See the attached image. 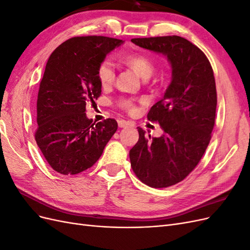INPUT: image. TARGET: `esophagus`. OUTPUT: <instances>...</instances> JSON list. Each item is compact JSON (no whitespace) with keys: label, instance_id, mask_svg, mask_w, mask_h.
Instances as JSON below:
<instances>
[{"label":"esophagus","instance_id":"34e87169","mask_svg":"<svg viewBox=\"0 0 250 250\" xmlns=\"http://www.w3.org/2000/svg\"><path fill=\"white\" fill-rule=\"evenodd\" d=\"M118 125L120 128H124V127H128V126H132V124L130 122H128V121L125 120H120L118 122Z\"/></svg>","mask_w":250,"mask_h":250}]
</instances>
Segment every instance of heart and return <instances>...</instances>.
Segmentation results:
<instances>
[{
    "mask_svg": "<svg viewBox=\"0 0 250 250\" xmlns=\"http://www.w3.org/2000/svg\"><path fill=\"white\" fill-rule=\"evenodd\" d=\"M121 62L130 69L143 79H148L151 77L153 71H154V63L148 56L143 54H128L120 58ZM97 77L99 80L102 87L107 88L112 85L113 81H115L116 73L115 67L112 63L108 60L101 62L100 65L98 66L97 70ZM122 106L128 110H133L134 106L133 103L129 100L122 101Z\"/></svg>",
    "mask_w": 250,
    "mask_h": 250,
    "instance_id": "1",
    "label": "heart"
}]
</instances>
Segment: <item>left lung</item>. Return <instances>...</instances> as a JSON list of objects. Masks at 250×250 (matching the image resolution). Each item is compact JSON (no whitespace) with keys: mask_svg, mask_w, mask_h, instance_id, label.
I'll return each mask as SVG.
<instances>
[{"mask_svg":"<svg viewBox=\"0 0 250 250\" xmlns=\"http://www.w3.org/2000/svg\"><path fill=\"white\" fill-rule=\"evenodd\" d=\"M137 46L163 54L171 65V82L147 118L160 123V138L139 141L129 151L133 172L151 188L184 180L206 152L215 125L217 93L214 72L204 53L180 36L132 39Z\"/></svg>","mask_w":250,"mask_h":250,"instance_id":"8db88e82","label":"left lung"}]
</instances>
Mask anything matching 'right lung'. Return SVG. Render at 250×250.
Wrapping results in <instances>:
<instances>
[{"instance_id": "obj_1", "label": "right lung", "mask_w": 250, "mask_h": 250, "mask_svg": "<svg viewBox=\"0 0 250 250\" xmlns=\"http://www.w3.org/2000/svg\"><path fill=\"white\" fill-rule=\"evenodd\" d=\"M124 42L105 36L73 37L50 55L37 96L35 141L53 170L69 175L90 168L118 129L113 119L96 123L86 103L102 92L98 66Z\"/></svg>"}]
</instances>
